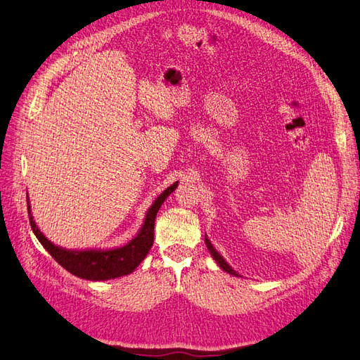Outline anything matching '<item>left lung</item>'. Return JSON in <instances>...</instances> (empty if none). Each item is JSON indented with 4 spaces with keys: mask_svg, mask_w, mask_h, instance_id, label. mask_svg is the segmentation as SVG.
<instances>
[{
    "mask_svg": "<svg viewBox=\"0 0 360 360\" xmlns=\"http://www.w3.org/2000/svg\"><path fill=\"white\" fill-rule=\"evenodd\" d=\"M205 245H207V248H209V250H210V254H212V257L216 259V263L219 264V267L222 269V270H225V271H228V274L230 275H234V276H238V274L237 271H234L231 267H230V264L226 263V261L221 257V254H217V250L213 248V245L209 242V238L205 237Z\"/></svg>",
    "mask_w": 360,
    "mask_h": 360,
    "instance_id": "1",
    "label": "left lung"
}]
</instances>
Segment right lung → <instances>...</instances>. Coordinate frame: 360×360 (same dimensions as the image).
<instances>
[{
    "instance_id": "1",
    "label": "right lung",
    "mask_w": 360,
    "mask_h": 360,
    "mask_svg": "<svg viewBox=\"0 0 360 360\" xmlns=\"http://www.w3.org/2000/svg\"><path fill=\"white\" fill-rule=\"evenodd\" d=\"M177 188V183L163 191L155 204L147 212L146 222L141 228L138 236L130 240L126 246L117 248L111 250H66L51 243L48 238L40 233L37 225L32 221L30 204H28V217L32 233L36 234L39 242L43 245L52 258L61 264L72 275L89 279V281H106L114 279L132 274V271L141 264V261L146 258L150 248L153 246L155 238V221L160 205L165 201L168 195Z\"/></svg>"
}]
</instances>
